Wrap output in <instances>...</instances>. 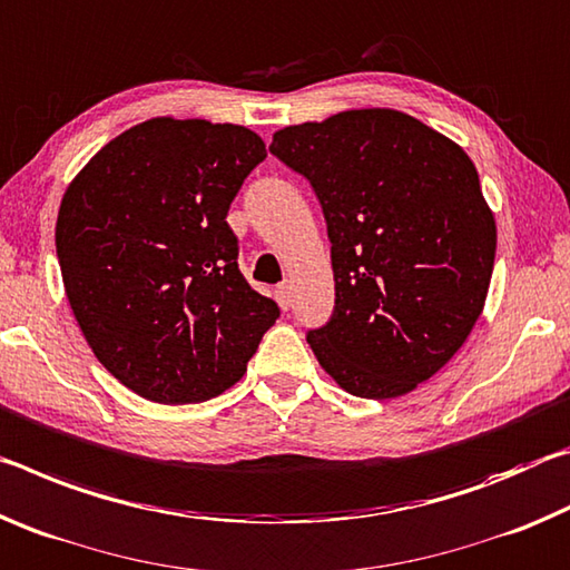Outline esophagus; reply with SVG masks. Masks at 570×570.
<instances>
[{
	"instance_id": "1",
	"label": "esophagus",
	"mask_w": 570,
	"mask_h": 570,
	"mask_svg": "<svg viewBox=\"0 0 570 570\" xmlns=\"http://www.w3.org/2000/svg\"><path fill=\"white\" fill-rule=\"evenodd\" d=\"M274 296H276V302H278V306L284 308V312H288V306H292V286H286V284H282V286H276V292H274Z\"/></svg>"
}]
</instances>
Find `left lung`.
<instances>
[{
	"label": "left lung",
	"mask_w": 570,
	"mask_h": 570,
	"mask_svg": "<svg viewBox=\"0 0 570 570\" xmlns=\"http://www.w3.org/2000/svg\"><path fill=\"white\" fill-rule=\"evenodd\" d=\"M332 240L334 312L306 332L346 392L392 400L442 370L485 304L495 218L465 150L397 110H346L274 135Z\"/></svg>",
	"instance_id": "8db88e82"
}]
</instances>
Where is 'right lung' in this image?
Instances as JSON below:
<instances>
[{"instance_id": "obj_1", "label": "right lung", "mask_w": 570, "mask_h": 570, "mask_svg": "<svg viewBox=\"0 0 570 570\" xmlns=\"http://www.w3.org/2000/svg\"><path fill=\"white\" fill-rule=\"evenodd\" d=\"M264 158L240 125L156 118L67 188L55 230L67 302L105 370L140 397H216L282 314L240 274L226 220Z\"/></svg>"}]
</instances>
